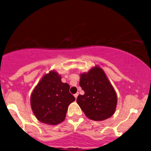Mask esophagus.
I'll return each instance as SVG.
<instances>
[{
    "label": "esophagus",
    "instance_id": "1",
    "mask_svg": "<svg viewBox=\"0 0 151 151\" xmlns=\"http://www.w3.org/2000/svg\"><path fill=\"white\" fill-rule=\"evenodd\" d=\"M78 95H79V93H75V94H74V97H75L76 99H77V96H78Z\"/></svg>",
    "mask_w": 151,
    "mask_h": 151
}]
</instances>
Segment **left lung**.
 <instances>
[{
	"instance_id": "obj_1",
	"label": "left lung",
	"mask_w": 151,
	"mask_h": 151,
	"mask_svg": "<svg viewBox=\"0 0 151 151\" xmlns=\"http://www.w3.org/2000/svg\"><path fill=\"white\" fill-rule=\"evenodd\" d=\"M80 86L85 93L77 96V102L88 118L102 121L114 114L117 97L102 68L96 66L82 74Z\"/></svg>"
}]
</instances>
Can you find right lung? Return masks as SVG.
<instances>
[{
    "label": "right lung",
    "mask_w": 151,
    "mask_h": 151,
    "mask_svg": "<svg viewBox=\"0 0 151 151\" xmlns=\"http://www.w3.org/2000/svg\"><path fill=\"white\" fill-rule=\"evenodd\" d=\"M69 88V85L62 83L55 71L43 76L31 96V106L37 119L52 125L62 122L68 105L75 100Z\"/></svg>",
    "instance_id": "right-lung-1"
}]
</instances>
